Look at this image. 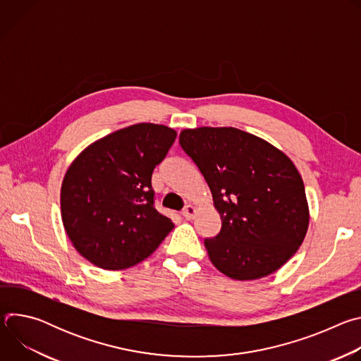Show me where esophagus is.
<instances>
[{
    "label": "esophagus",
    "instance_id": "1",
    "mask_svg": "<svg viewBox=\"0 0 361 361\" xmlns=\"http://www.w3.org/2000/svg\"><path fill=\"white\" fill-rule=\"evenodd\" d=\"M195 213H197V210H195L194 205L188 204V205H185L184 210L181 212V216H183L185 220H192L194 216H195Z\"/></svg>",
    "mask_w": 361,
    "mask_h": 361
}]
</instances>
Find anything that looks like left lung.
<instances>
[{
    "label": "left lung",
    "mask_w": 361,
    "mask_h": 361,
    "mask_svg": "<svg viewBox=\"0 0 361 361\" xmlns=\"http://www.w3.org/2000/svg\"><path fill=\"white\" fill-rule=\"evenodd\" d=\"M180 145L207 181L221 217L220 233L204 240L214 267L243 281L284 266L310 220L294 163L266 140L234 127L183 130Z\"/></svg>",
    "instance_id": "8db88e82"
}]
</instances>
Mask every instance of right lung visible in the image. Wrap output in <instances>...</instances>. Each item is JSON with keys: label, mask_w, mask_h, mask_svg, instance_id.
I'll list each match as a JSON object with an SVG mask.
<instances>
[{"label": "right lung", "mask_w": 361, "mask_h": 361, "mask_svg": "<svg viewBox=\"0 0 361 361\" xmlns=\"http://www.w3.org/2000/svg\"><path fill=\"white\" fill-rule=\"evenodd\" d=\"M176 137L166 126L134 124L94 141L68 167L61 185L63 224L94 266H135L174 228L154 207L151 176Z\"/></svg>", "instance_id": "right-lung-1"}]
</instances>
